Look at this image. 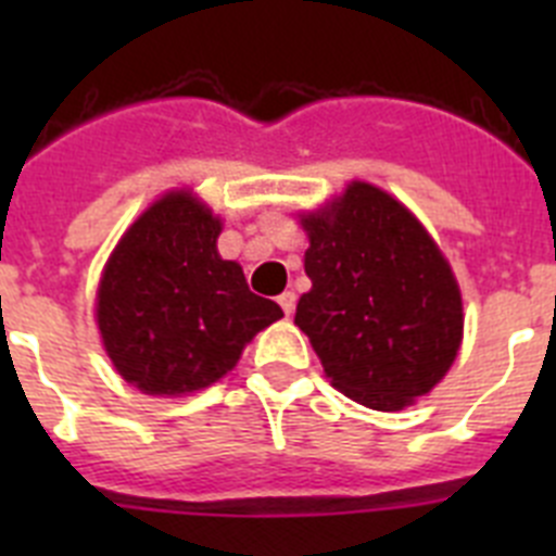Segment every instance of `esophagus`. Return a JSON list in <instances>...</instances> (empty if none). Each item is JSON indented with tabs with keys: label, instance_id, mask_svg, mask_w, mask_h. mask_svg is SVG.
<instances>
[{
	"label": "esophagus",
	"instance_id": "34e87169",
	"mask_svg": "<svg viewBox=\"0 0 556 556\" xmlns=\"http://www.w3.org/2000/svg\"><path fill=\"white\" fill-rule=\"evenodd\" d=\"M278 303H281L283 314H287V317H292V312H294V292L278 294Z\"/></svg>",
	"mask_w": 556,
	"mask_h": 556
}]
</instances>
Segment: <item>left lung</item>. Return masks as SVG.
I'll use <instances>...</instances> for the list:
<instances>
[{
    "instance_id": "1",
    "label": "left lung",
    "mask_w": 556,
    "mask_h": 556,
    "mask_svg": "<svg viewBox=\"0 0 556 556\" xmlns=\"http://www.w3.org/2000/svg\"><path fill=\"white\" fill-rule=\"evenodd\" d=\"M312 289L294 326L342 395L395 412L454 365L462 298L426 228L387 191L351 184L328 211L303 217Z\"/></svg>"
}]
</instances>
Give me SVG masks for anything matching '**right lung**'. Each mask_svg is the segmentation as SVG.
Masks as SVG:
<instances>
[{
  "label": "right lung",
  "instance_id": "obj_1",
  "mask_svg": "<svg viewBox=\"0 0 556 556\" xmlns=\"http://www.w3.org/2000/svg\"><path fill=\"white\" fill-rule=\"evenodd\" d=\"M217 217L175 191L141 214L113 250L97 323L113 367L147 395H186L223 378L283 312L223 262Z\"/></svg>",
  "mask_w": 556,
  "mask_h": 556
}]
</instances>
